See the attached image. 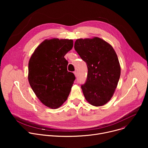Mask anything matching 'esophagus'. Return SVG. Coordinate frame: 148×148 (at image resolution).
Listing matches in <instances>:
<instances>
[{"label":"esophagus","instance_id":"1","mask_svg":"<svg viewBox=\"0 0 148 148\" xmlns=\"http://www.w3.org/2000/svg\"><path fill=\"white\" fill-rule=\"evenodd\" d=\"M74 75H75V77H77V72L76 71H74Z\"/></svg>","mask_w":148,"mask_h":148}]
</instances>
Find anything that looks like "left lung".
Listing matches in <instances>:
<instances>
[{"mask_svg":"<svg viewBox=\"0 0 148 148\" xmlns=\"http://www.w3.org/2000/svg\"><path fill=\"white\" fill-rule=\"evenodd\" d=\"M74 49L88 68L86 81L81 85L86 100L96 107L107 103L115 92L121 75L115 50L98 37L77 39Z\"/></svg>","mask_w":148,"mask_h":148,"instance_id":"8db88e82","label":"left lung"}]
</instances>
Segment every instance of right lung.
<instances>
[{
    "mask_svg": "<svg viewBox=\"0 0 148 148\" xmlns=\"http://www.w3.org/2000/svg\"><path fill=\"white\" fill-rule=\"evenodd\" d=\"M73 40H46L37 47L29 62L28 79L40 101L56 109L67 99L75 79L67 71L64 56L72 49Z\"/></svg>",
    "mask_w": 148,
    "mask_h": 148,
    "instance_id": "right-lung-1",
    "label": "right lung"
}]
</instances>
